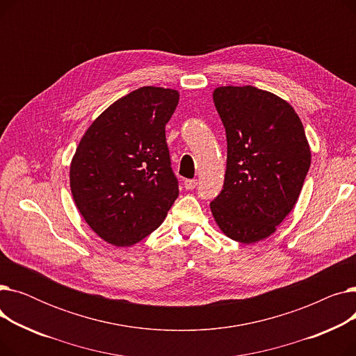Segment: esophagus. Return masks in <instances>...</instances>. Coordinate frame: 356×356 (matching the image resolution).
Masks as SVG:
<instances>
[{"label":"esophagus","mask_w":356,"mask_h":356,"mask_svg":"<svg viewBox=\"0 0 356 356\" xmlns=\"http://www.w3.org/2000/svg\"><path fill=\"white\" fill-rule=\"evenodd\" d=\"M196 184H197V180H196V179H188V180H184V188H186V191H193V189L196 188Z\"/></svg>","instance_id":"34e87169"}]
</instances>
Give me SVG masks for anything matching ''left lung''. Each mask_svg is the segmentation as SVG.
<instances>
[{"label":"left lung","instance_id":"8db88e82","mask_svg":"<svg viewBox=\"0 0 356 356\" xmlns=\"http://www.w3.org/2000/svg\"><path fill=\"white\" fill-rule=\"evenodd\" d=\"M213 102L227 133L223 189L211 211L228 238L254 244L291 212L310 167L303 124L284 99L254 86H220Z\"/></svg>","mask_w":356,"mask_h":356}]
</instances>
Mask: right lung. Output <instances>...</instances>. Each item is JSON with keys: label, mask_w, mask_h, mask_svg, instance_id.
I'll return each mask as SVG.
<instances>
[{"label": "right lung", "mask_w": 356, "mask_h": 356, "mask_svg": "<svg viewBox=\"0 0 356 356\" xmlns=\"http://www.w3.org/2000/svg\"><path fill=\"white\" fill-rule=\"evenodd\" d=\"M179 92L143 86L92 122L70 164V191L104 241L129 247L156 231L179 196L165 124Z\"/></svg>", "instance_id": "add662e5"}]
</instances>
